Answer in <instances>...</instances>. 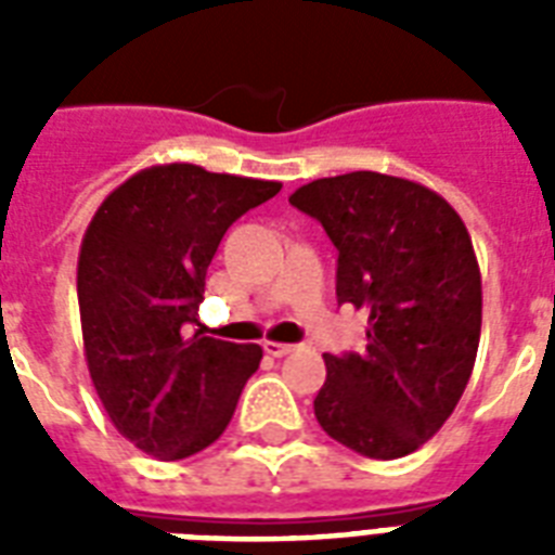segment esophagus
<instances>
[{
	"label": "esophagus",
	"instance_id": "1",
	"mask_svg": "<svg viewBox=\"0 0 555 555\" xmlns=\"http://www.w3.org/2000/svg\"><path fill=\"white\" fill-rule=\"evenodd\" d=\"M264 351H268L270 357H285L291 354V351H296V346H291V343H264Z\"/></svg>",
	"mask_w": 555,
	"mask_h": 555
}]
</instances>
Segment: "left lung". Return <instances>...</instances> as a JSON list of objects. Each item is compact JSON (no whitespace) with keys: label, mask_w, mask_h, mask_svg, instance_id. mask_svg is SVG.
I'll return each instance as SVG.
<instances>
[{"label":"left lung","mask_w":555,"mask_h":555,"mask_svg":"<svg viewBox=\"0 0 555 555\" xmlns=\"http://www.w3.org/2000/svg\"><path fill=\"white\" fill-rule=\"evenodd\" d=\"M291 204L337 247V299L369 311L363 354H325L313 414L365 457L421 449L455 412L481 339V270L447 198L383 172L299 186Z\"/></svg>","instance_id":"left-lung-1"}]
</instances>
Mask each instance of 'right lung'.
<instances>
[{"label": "right lung", "instance_id": "1", "mask_svg": "<svg viewBox=\"0 0 555 555\" xmlns=\"http://www.w3.org/2000/svg\"><path fill=\"white\" fill-rule=\"evenodd\" d=\"M279 181L164 164L108 192L77 259L82 348L108 421L160 461L221 438L259 369L261 348L224 343L198 322L204 279L227 227Z\"/></svg>", "mask_w": 555, "mask_h": 555}]
</instances>
